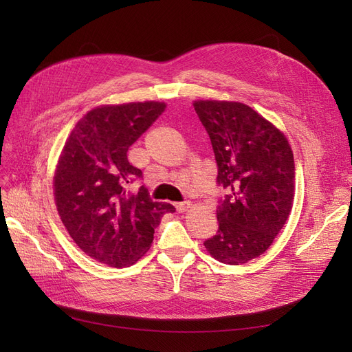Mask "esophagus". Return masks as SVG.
<instances>
[{
    "mask_svg": "<svg viewBox=\"0 0 352 352\" xmlns=\"http://www.w3.org/2000/svg\"><path fill=\"white\" fill-rule=\"evenodd\" d=\"M175 207L177 212H186L190 207H192V204H190L189 201H185V202H176Z\"/></svg>",
    "mask_w": 352,
    "mask_h": 352,
    "instance_id": "34e87169",
    "label": "esophagus"
}]
</instances>
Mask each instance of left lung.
Masks as SVG:
<instances>
[{
    "label": "left lung",
    "mask_w": 352,
    "mask_h": 352,
    "mask_svg": "<svg viewBox=\"0 0 352 352\" xmlns=\"http://www.w3.org/2000/svg\"><path fill=\"white\" fill-rule=\"evenodd\" d=\"M210 136L217 182L229 190L217 206V235L204 242L212 258L239 265L264 254L291 214L292 148L272 122L236 101L197 100Z\"/></svg>",
    "instance_id": "1"
}]
</instances>
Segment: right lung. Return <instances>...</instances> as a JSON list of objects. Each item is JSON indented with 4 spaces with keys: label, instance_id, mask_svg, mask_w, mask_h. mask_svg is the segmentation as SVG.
Listing matches in <instances>:
<instances>
[{
    "label": "right lung",
    "instance_id": "right-lung-1",
    "mask_svg": "<svg viewBox=\"0 0 352 352\" xmlns=\"http://www.w3.org/2000/svg\"><path fill=\"white\" fill-rule=\"evenodd\" d=\"M164 110L160 101L98 105L74 124L58 157L52 186L63 225L85 254L110 267L142 258L162 217L175 211L144 186L127 190L142 176L127 150Z\"/></svg>",
    "mask_w": 352,
    "mask_h": 352
}]
</instances>
